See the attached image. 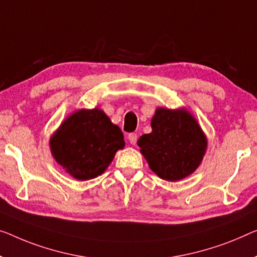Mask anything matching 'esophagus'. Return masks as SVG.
I'll list each match as a JSON object with an SVG mask.
<instances>
[{
    "instance_id": "esophagus-1",
    "label": "esophagus",
    "mask_w": 257,
    "mask_h": 257,
    "mask_svg": "<svg viewBox=\"0 0 257 257\" xmlns=\"http://www.w3.org/2000/svg\"><path fill=\"white\" fill-rule=\"evenodd\" d=\"M128 140H129V142H130V143H132L133 145H135L136 142H137V134H135V133H130L129 135H128Z\"/></svg>"
}]
</instances>
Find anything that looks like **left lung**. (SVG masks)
I'll return each instance as SVG.
<instances>
[{"instance_id": "8db88e82", "label": "left lung", "mask_w": 257, "mask_h": 257, "mask_svg": "<svg viewBox=\"0 0 257 257\" xmlns=\"http://www.w3.org/2000/svg\"><path fill=\"white\" fill-rule=\"evenodd\" d=\"M152 133L137 144L151 170L167 181H178L196 170L206 150V140L196 120L186 109L158 108Z\"/></svg>"}]
</instances>
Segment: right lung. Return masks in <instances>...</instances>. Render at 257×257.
I'll use <instances>...</instances> for the list:
<instances>
[{
  "label": "right lung",
  "instance_id": "add662e5",
  "mask_svg": "<svg viewBox=\"0 0 257 257\" xmlns=\"http://www.w3.org/2000/svg\"><path fill=\"white\" fill-rule=\"evenodd\" d=\"M123 147L121 129L98 108L71 114L51 139L56 162L78 180L100 175Z\"/></svg>",
  "mask_w": 257,
  "mask_h": 257
}]
</instances>
